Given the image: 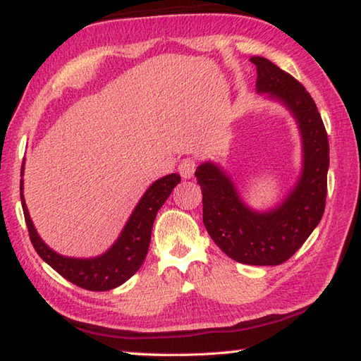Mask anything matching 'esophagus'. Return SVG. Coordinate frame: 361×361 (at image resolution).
Returning <instances> with one entry per match:
<instances>
[{
  "instance_id": "obj_1",
  "label": "esophagus",
  "mask_w": 361,
  "mask_h": 361,
  "mask_svg": "<svg viewBox=\"0 0 361 361\" xmlns=\"http://www.w3.org/2000/svg\"><path fill=\"white\" fill-rule=\"evenodd\" d=\"M195 167H197V164H195L194 159L186 157V159H183V161L180 162L178 172H180V175L183 176V178L189 180V178H192V175L195 172Z\"/></svg>"
}]
</instances>
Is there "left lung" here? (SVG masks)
<instances>
[{
	"label": "left lung",
	"mask_w": 361,
	"mask_h": 361,
	"mask_svg": "<svg viewBox=\"0 0 361 361\" xmlns=\"http://www.w3.org/2000/svg\"><path fill=\"white\" fill-rule=\"evenodd\" d=\"M250 62L258 73L256 92L283 103L295 116L302 140L301 176L283 202L269 212L248 209L216 164H200L195 178L202 189L204 224L213 242L242 264L277 266L301 248L323 216L329 145L322 116L304 85L264 57Z\"/></svg>",
	"instance_id": "obj_1"
}]
</instances>
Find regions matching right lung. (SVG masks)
<instances>
[{"mask_svg": "<svg viewBox=\"0 0 361 361\" xmlns=\"http://www.w3.org/2000/svg\"><path fill=\"white\" fill-rule=\"evenodd\" d=\"M23 176V164L22 172ZM181 181L178 173H170L159 178L148 188L140 199L129 221L122 229L113 247L97 258H68L49 248L36 232L32 218L23 199V180H20V200L30 240L42 261H46L54 271L65 277L68 282L89 291L113 290L129 280L140 267L148 253L151 242L152 223L161 207L172 192V189Z\"/></svg>", "mask_w": 361, "mask_h": 361, "instance_id": "add662e5", "label": "right lung"}]
</instances>
